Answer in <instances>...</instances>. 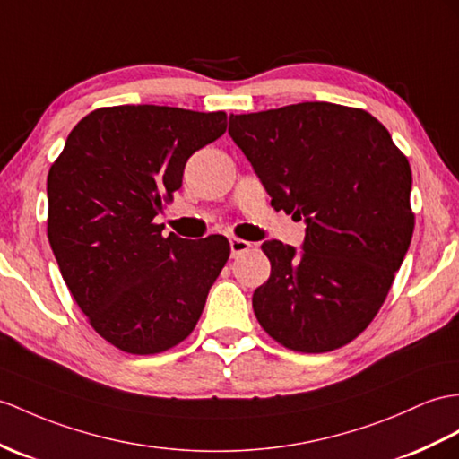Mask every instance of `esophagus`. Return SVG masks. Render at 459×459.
Listing matches in <instances>:
<instances>
[{
	"label": "esophagus",
	"instance_id": "34e87169",
	"mask_svg": "<svg viewBox=\"0 0 459 459\" xmlns=\"http://www.w3.org/2000/svg\"><path fill=\"white\" fill-rule=\"evenodd\" d=\"M251 247H253V245H251L249 241H245V239H238V238L230 239L231 256H238V255H241V253H245V251H249Z\"/></svg>",
	"mask_w": 459,
	"mask_h": 459
}]
</instances>
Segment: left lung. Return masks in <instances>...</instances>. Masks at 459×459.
Listing matches in <instances>:
<instances>
[{"mask_svg": "<svg viewBox=\"0 0 459 459\" xmlns=\"http://www.w3.org/2000/svg\"><path fill=\"white\" fill-rule=\"evenodd\" d=\"M274 210L306 221L301 253L263 243L271 278L253 309L296 352H329L370 325L411 245V167L362 108L298 103L230 117Z\"/></svg>", "mask_w": 459, "mask_h": 459, "instance_id": "1", "label": "left lung"}]
</instances>
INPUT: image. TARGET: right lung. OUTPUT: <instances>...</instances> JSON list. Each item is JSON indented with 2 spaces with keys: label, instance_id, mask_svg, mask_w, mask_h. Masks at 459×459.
Masks as SVG:
<instances>
[{
  "label": "right lung",
  "instance_id": "right-lung-1",
  "mask_svg": "<svg viewBox=\"0 0 459 459\" xmlns=\"http://www.w3.org/2000/svg\"><path fill=\"white\" fill-rule=\"evenodd\" d=\"M226 113L118 105L89 113L48 171V241L91 327L117 349L158 354L193 333L230 256L221 236L163 238L153 218Z\"/></svg>",
  "mask_w": 459,
  "mask_h": 459
}]
</instances>
